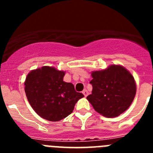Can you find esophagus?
Here are the masks:
<instances>
[{"mask_svg":"<svg viewBox=\"0 0 153 153\" xmlns=\"http://www.w3.org/2000/svg\"><path fill=\"white\" fill-rule=\"evenodd\" d=\"M82 93H83V94L84 95L85 97H87V95H88V91H87L86 90H84L83 92H82Z\"/></svg>","mask_w":153,"mask_h":153,"instance_id":"esophagus-1","label":"esophagus"}]
</instances>
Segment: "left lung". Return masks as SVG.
Listing matches in <instances>:
<instances>
[{
  "mask_svg": "<svg viewBox=\"0 0 153 153\" xmlns=\"http://www.w3.org/2000/svg\"><path fill=\"white\" fill-rule=\"evenodd\" d=\"M92 94L86 97L97 113L113 118L125 112L136 93L134 77L120 65L92 72Z\"/></svg>",
  "mask_w": 153,
  "mask_h": 153,
  "instance_id": "8db88e82",
  "label": "left lung"
}]
</instances>
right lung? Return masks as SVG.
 I'll use <instances>...</instances> for the list:
<instances>
[{
  "label": "right lung",
  "mask_w": 153,
  "mask_h": 153,
  "mask_svg": "<svg viewBox=\"0 0 153 153\" xmlns=\"http://www.w3.org/2000/svg\"><path fill=\"white\" fill-rule=\"evenodd\" d=\"M64 71L42 67L29 73L24 85L28 102L35 112L49 121H60L72 113L83 93L63 81Z\"/></svg>",
  "instance_id": "add662e5"
}]
</instances>
